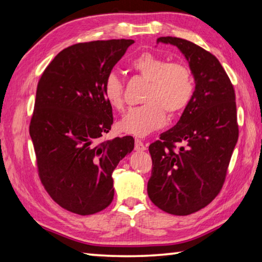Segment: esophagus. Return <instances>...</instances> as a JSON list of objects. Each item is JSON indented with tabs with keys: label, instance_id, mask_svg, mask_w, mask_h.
<instances>
[{
	"label": "esophagus",
	"instance_id": "esophagus-1",
	"mask_svg": "<svg viewBox=\"0 0 262 262\" xmlns=\"http://www.w3.org/2000/svg\"><path fill=\"white\" fill-rule=\"evenodd\" d=\"M135 150L136 151H144V150H147V147H145V144L141 140L136 139L135 140Z\"/></svg>",
	"mask_w": 262,
	"mask_h": 262
}]
</instances>
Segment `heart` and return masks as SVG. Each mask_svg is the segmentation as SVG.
Wrapping results in <instances>:
<instances>
[{"label":"heart","instance_id":"obj_1","mask_svg":"<svg viewBox=\"0 0 262 262\" xmlns=\"http://www.w3.org/2000/svg\"><path fill=\"white\" fill-rule=\"evenodd\" d=\"M132 66L148 81L144 104L132 107L118 126L123 133L143 137L164 126L165 112L177 115L187 107L194 95V79L187 66L168 63L166 59L152 53L137 56ZM103 92L111 107L122 108V82L118 75L111 73L106 76Z\"/></svg>","mask_w":262,"mask_h":262}]
</instances>
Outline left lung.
Here are the masks:
<instances>
[{
    "mask_svg": "<svg viewBox=\"0 0 262 262\" xmlns=\"http://www.w3.org/2000/svg\"><path fill=\"white\" fill-rule=\"evenodd\" d=\"M159 42L183 53L195 89L179 121L149 145L152 171L148 195L163 211L189 215L209 205L223 186L238 140L236 96L211 53L180 38L161 37Z\"/></svg>",
    "mask_w": 262,
    "mask_h": 262,
    "instance_id": "8db88e82",
    "label": "left lung"
}]
</instances>
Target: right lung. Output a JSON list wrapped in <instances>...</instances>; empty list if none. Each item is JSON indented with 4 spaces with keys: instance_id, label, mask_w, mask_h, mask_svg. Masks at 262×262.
<instances>
[{
    "instance_id": "right-lung-1",
    "label": "right lung",
    "mask_w": 262,
    "mask_h": 262,
    "mask_svg": "<svg viewBox=\"0 0 262 262\" xmlns=\"http://www.w3.org/2000/svg\"><path fill=\"white\" fill-rule=\"evenodd\" d=\"M133 43H76L54 57L38 83L30 136L39 177L53 200L75 214H96L111 205L114 168L134 149L132 136L99 143L113 123L105 78Z\"/></svg>"
}]
</instances>
